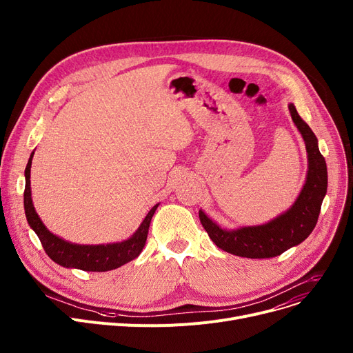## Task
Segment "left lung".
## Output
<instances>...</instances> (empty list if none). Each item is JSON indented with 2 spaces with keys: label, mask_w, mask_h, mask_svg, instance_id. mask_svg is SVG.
I'll list each match as a JSON object with an SVG mask.
<instances>
[{
  "label": "left lung",
  "mask_w": 353,
  "mask_h": 353,
  "mask_svg": "<svg viewBox=\"0 0 353 353\" xmlns=\"http://www.w3.org/2000/svg\"><path fill=\"white\" fill-rule=\"evenodd\" d=\"M289 110L292 120L306 144L309 170L305 186L286 213L261 226L225 230L200 210L199 217L203 228L206 229L212 242L221 250L250 259L274 257L302 243L318 223L327 189L326 161L319 152L318 139L310 127L302 120L293 104L289 105Z\"/></svg>",
  "instance_id": "1"
}]
</instances>
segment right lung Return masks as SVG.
<instances>
[{
	"instance_id": "1",
	"label": "right lung",
	"mask_w": 353,
	"mask_h": 353,
	"mask_svg": "<svg viewBox=\"0 0 353 353\" xmlns=\"http://www.w3.org/2000/svg\"><path fill=\"white\" fill-rule=\"evenodd\" d=\"M34 152L30 156L28 164L26 167V190H24V210L30 228L39 236L40 242L50 256V259L55 263L64 268H76L85 272H107L117 269L130 261L136 259L144 245L150 228L152 217L159 205H156L144 217L143 223L136 230V233L128 240L121 243L113 245H99V246H81L68 243L65 240L50 233L47 228L43 225L39 214H37L32 200H31V184H30V172H31V160Z\"/></svg>"
}]
</instances>
